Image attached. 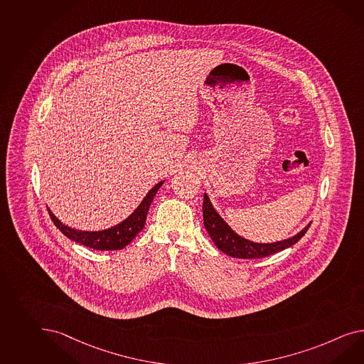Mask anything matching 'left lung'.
<instances>
[{
	"label": "left lung",
	"instance_id": "8db88e82",
	"mask_svg": "<svg viewBox=\"0 0 364 364\" xmlns=\"http://www.w3.org/2000/svg\"><path fill=\"white\" fill-rule=\"evenodd\" d=\"M203 224L205 230L213 239L215 245L224 252L225 255L236 259H261L273 253L284 251L299 242V239L306 233L310 227L308 224L301 232L294 235L287 240L276 242H253L247 240L237 233L233 232L231 227L224 222L223 219L214 210L207 194L203 198Z\"/></svg>",
	"mask_w": 364,
	"mask_h": 364
}]
</instances>
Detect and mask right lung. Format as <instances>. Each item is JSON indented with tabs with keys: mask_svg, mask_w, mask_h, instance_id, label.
<instances>
[{
	"mask_svg": "<svg viewBox=\"0 0 364 364\" xmlns=\"http://www.w3.org/2000/svg\"><path fill=\"white\" fill-rule=\"evenodd\" d=\"M162 183H164V181L157 183L150 190L131 216H128L122 223L111 227L108 230H104V231H95V232L79 231V230H75V228L60 223L56 219L55 215L53 214L50 210H48V214H50L51 220L55 224L56 228H59L60 232L65 233L68 239L79 242V244H83L88 248L99 250V251H117V250H122L124 247H127L137 236V233L144 228L146 215L149 211L150 203H151L154 196L157 194L159 187L162 186Z\"/></svg>",
	"mask_w": 364,
	"mask_h": 364,
	"instance_id": "add662e5",
	"label": "right lung"
}]
</instances>
